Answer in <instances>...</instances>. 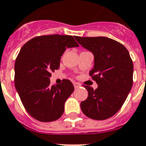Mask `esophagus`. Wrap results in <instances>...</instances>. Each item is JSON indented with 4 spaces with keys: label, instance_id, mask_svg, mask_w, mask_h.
<instances>
[{
    "label": "esophagus",
    "instance_id": "esophagus-1",
    "mask_svg": "<svg viewBox=\"0 0 146 146\" xmlns=\"http://www.w3.org/2000/svg\"><path fill=\"white\" fill-rule=\"evenodd\" d=\"M73 85H74L75 88H78L80 87V84L78 83V82H73Z\"/></svg>",
    "mask_w": 146,
    "mask_h": 146
}]
</instances>
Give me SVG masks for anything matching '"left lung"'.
Segmentation results:
<instances>
[{"label": "left lung", "instance_id": "1", "mask_svg": "<svg viewBox=\"0 0 146 146\" xmlns=\"http://www.w3.org/2000/svg\"><path fill=\"white\" fill-rule=\"evenodd\" d=\"M76 40L94 56L89 75L98 87L85 85L88 98L81 102L85 115L94 120L112 117L123 106L133 85V64L128 51L122 44L106 36L80 37Z\"/></svg>", "mask_w": 146, "mask_h": 146}]
</instances>
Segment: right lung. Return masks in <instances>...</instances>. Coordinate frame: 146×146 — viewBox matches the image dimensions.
<instances>
[{"label":"right lung","mask_w":146,"mask_h":146,"mask_svg":"<svg viewBox=\"0 0 146 146\" xmlns=\"http://www.w3.org/2000/svg\"><path fill=\"white\" fill-rule=\"evenodd\" d=\"M78 46L73 36L53 34L34 37L21 48L15 62V87L26 111L36 120L53 121L64 113L74 87L69 79L51 85V72L59 68L66 48Z\"/></svg>","instance_id":"add662e5"}]
</instances>
